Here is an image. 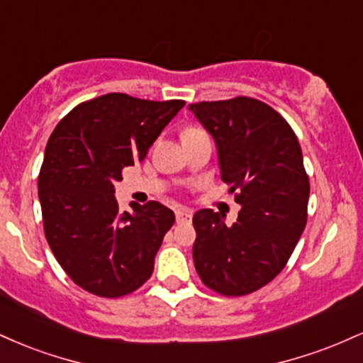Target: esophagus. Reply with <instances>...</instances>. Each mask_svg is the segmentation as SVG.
Instances as JSON below:
<instances>
[{"mask_svg": "<svg viewBox=\"0 0 363 363\" xmlns=\"http://www.w3.org/2000/svg\"><path fill=\"white\" fill-rule=\"evenodd\" d=\"M191 218H193V213H191V210H187V208H179V210H176V220L179 223L191 222Z\"/></svg>", "mask_w": 363, "mask_h": 363, "instance_id": "34e87169", "label": "esophagus"}]
</instances>
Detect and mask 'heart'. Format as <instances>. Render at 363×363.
<instances>
[{
    "mask_svg": "<svg viewBox=\"0 0 363 363\" xmlns=\"http://www.w3.org/2000/svg\"><path fill=\"white\" fill-rule=\"evenodd\" d=\"M198 135H205V131L199 128H186L182 131V138H187V136H198Z\"/></svg>",
    "mask_w": 363,
    "mask_h": 363,
    "instance_id": "obj_1",
    "label": "heart"
}]
</instances>
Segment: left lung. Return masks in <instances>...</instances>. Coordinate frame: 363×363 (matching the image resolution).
I'll return each mask as SVG.
<instances>
[{
  "label": "left lung",
  "mask_w": 363,
  "mask_h": 363,
  "mask_svg": "<svg viewBox=\"0 0 363 363\" xmlns=\"http://www.w3.org/2000/svg\"><path fill=\"white\" fill-rule=\"evenodd\" d=\"M213 136L222 181L240 205L237 222L218 211L193 216L196 272L208 289L240 297L285 268L307 223L309 177L290 124L251 97L189 104Z\"/></svg>",
  "instance_id": "8db88e82"
}]
</instances>
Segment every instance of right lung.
I'll list each match as a JSON object with an SVG mask.
<instances>
[{"label": "right lung", "mask_w": 363, "mask_h": 363, "mask_svg": "<svg viewBox=\"0 0 363 363\" xmlns=\"http://www.w3.org/2000/svg\"><path fill=\"white\" fill-rule=\"evenodd\" d=\"M184 101L107 94L78 104L48 141L39 174L44 234L61 268L83 290L118 298L152 277L164 235L176 222L158 201L119 211L116 181L143 162Z\"/></svg>", "instance_id": "right-lung-1"}]
</instances>
